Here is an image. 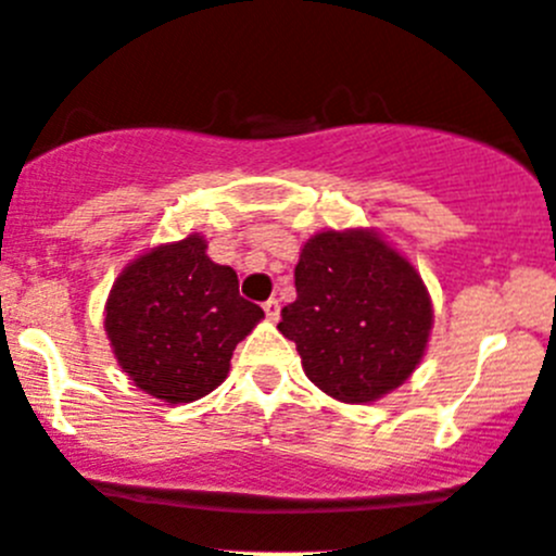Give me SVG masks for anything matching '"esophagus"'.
<instances>
[{"label":"esophagus","mask_w":556,"mask_h":556,"mask_svg":"<svg viewBox=\"0 0 556 556\" xmlns=\"http://www.w3.org/2000/svg\"><path fill=\"white\" fill-rule=\"evenodd\" d=\"M265 316L270 320H278L280 318V302L278 300H267L265 302Z\"/></svg>","instance_id":"esophagus-1"}]
</instances>
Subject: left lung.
<instances>
[{"mask_svg":"<svg viewBox=\"0 0 556 556\" xmlns=\"http://www.w3.org/2000/svg\"><path fill=\"white\" fill-rule=\"evenodd\" d=\"M294 286L278 331L326 396L377 402L426 356L431 294L415 265L371 227L316 232L302 245Z\"/></svg>","mask_w":556,"mask_h":556,"instance_id":"obj_1","label":"left lung"}]
</instances>
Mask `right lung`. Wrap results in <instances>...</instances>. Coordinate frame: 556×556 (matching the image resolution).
Returning a JSON list of instances; mask_svg holds the SVG:
<instances>
[{"instance_id": "right-lung-1", "label": "right lung", "mask_w": 556, "mask_h": 556, "mask_svg": "<svg viewBox=\"0 0 556 556\" xmlns=\"http://www.w3.org/2000/svg\"><path fill=\"white\" fill-rule=\"evenodd\" d=\"M200 232L160 243L123 267L104 305L119 369L150 396L190 404L230 375L236 345L265 318L238 294L232 267L205 254Z\"/></svg>"}]
</instances>
